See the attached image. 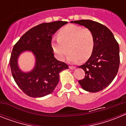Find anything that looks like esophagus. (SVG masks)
<instances>
[{"instance_id": "esophagus-1", "label": "esophagus", "mask_w": 126, "mask_h": 126, "mask_svg": "<svg viewBox=\"0 0 126 126\" xmlns=\"http://www.w3.org/2000/svg\"><path fill=\"white\" fill-rule=\"evenodd\" d=\"M69 67L70 69H72V70H73V69H76V67H74V66H69Z\"/></svg>"}]
</instances>
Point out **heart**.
<instances>
[{
    "mask_svg": "<svg viewBox=\"0 0 126 126\" xmlns=\"http://www.w3.org/2000/svg\"><path fill=\"white\" fill-rule=\"evenodd\" d=\"M52 47L56 57L63 61L69 52V62H84L92 56L94 47L93 32L88 28L70 25L61 29L57 38H53Z\"/></svg>",
    "mask_w": 126,
    "mask_h": 126,
    "instance_id": "obj_1",
    "label": "heart"
}]
</instances>
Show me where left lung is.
<instances>
[{
	"label": "left lung",
	"mask_w": 126,
	"mask_h": 126,
	"mask_svg": "<svg viewBox=\"0 0 126 126\" xmlns=\"http://www.w3.org/2000/svg\"><path fill=\"white\" fill-rule=\"evenodd\" d=\"M71 23L84 26L94 34L92 56L85 64L78 67L84 70L85 77L78 82L85 91L100 92L107 87L117 74L120 64L119 44L110 30L98 22L82 19Z\"/></svg>",
	"instance_id": "obj_1"
}]
</instances>
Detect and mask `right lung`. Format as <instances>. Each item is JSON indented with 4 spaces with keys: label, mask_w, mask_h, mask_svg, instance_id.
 <instances>
[{
    "label": "right lung",
    "mask_w": 126,
    "mask_h": 126,
    "mask_svg": "<svg viewBox=\"0 0 126 126\" xmlns=\"http://www.w3.org/2000/svg\"><path fill=\"white\" fill-rule=\"evenodd\" d=\"M67 21L45 23L36 26L24 33L16 43L11 53L10 66L14 79L20 89L28 96L40 98L53 92L59 81V73L68 65L54 57L51 45L53 34ZM26 51L35 57L34 68L24 73L18 67L17 59Z\"/></svg>",
    "instance_id": "obj_1"
}]
</instances>
